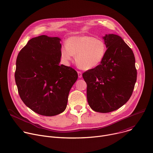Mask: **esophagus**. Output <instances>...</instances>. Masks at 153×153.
<instances>
[{
    "label": "esophagus",
    "mask_w": 153,
    "mask_h": 153,
    "mask_svg": "<svg viewBox=\"0 0 153 153\" xmlns=\"http://www.w3.org/2000/svg\"><path fill=\"white\" fill-rule=\"evenodd\" d=\"M77 73H78V77H79V78H81L82 77V72L81 71H77Z\"/></svg>",
    "instance_id": "34e87169"
}]
</instances>
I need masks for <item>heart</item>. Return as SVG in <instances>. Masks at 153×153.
<instances>
[{
	"instance_id": "1",
	"label": "heart",
	"mask_w": 153,
	"mask_h": 153,
	"mask_svg": "<svg viewBox=\"0 0 153 153\" xmlns=\"http://www.w3.org/2000/svg\"><path fill=\"white\" fill-rule=\"evenodd\" d=\"M106 53L105 42L91 36H74L68 39L67 45L60 48L61 57L65 62L72 60L76 56L79 67L90 70L98 67L103 60Z\"/></svg>"
}]
</instances>
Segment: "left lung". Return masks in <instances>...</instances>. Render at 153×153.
<instances>
[{
	"instance_id": "1",
	"label": "left lung",
	"mask_w": 153,
	"mask_h": 153,
	"mask_svg": "<svg viewBox=\"0 0 153 153\" xmlns=\"http://www.w3.org/2000/svg\"><path fill=\"white\" fill-rule=\"evenodd\" d=\"M105 58L98 67L83 73L86 96L93 110L106 113L126 103L137 80L134 53L121 37L106 34Z\"/></svg>"
}]
</instances>
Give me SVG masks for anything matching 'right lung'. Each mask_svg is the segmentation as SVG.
I'll return each mask as SVG.
<instances>
[{"label":"right lung","instance_id":"right-lung-1","mask_svg":"<svg viewBox=\"0 0 153 153\" xmlns=\"http://www.w3.org/2000/svg\"><path fill=\"white\" fill-rule=\"evenodd\" d=\"M60 39L42 35L30 39L18 54L15 81L23 102L45 116L66 109L69 92L78 78L70 67L59 65Z\"/></svg>","mask_w":153,"mask_h":153}]
</instances>
